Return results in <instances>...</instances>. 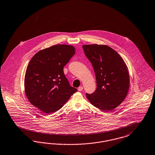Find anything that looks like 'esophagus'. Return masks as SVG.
<instances>
[{
    "instance_id": "1",
    "label": "esophagus",
    "mask_w": 155,
    "mask_h": 155,
    "mask_svg": "<svg viewBox=\"0 0 155 155\" xmlns=\"http://www.w3.org/2000/svg\"><path fill=\"white\" fill-rule=\"evenodd\" d=\"M78 90L79 91H82L83 90V87L81 86V87H79L78 88Z\"/></svg>"
}]
</instances>
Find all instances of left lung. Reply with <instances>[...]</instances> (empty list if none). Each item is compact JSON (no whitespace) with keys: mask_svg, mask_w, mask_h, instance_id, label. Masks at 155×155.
Here are the masks:
<instances>
[{"mask_svg":"<svg viewBox=\"0 0 155 155\" xmlns=\"http://www.w3.org/2000/svg\"><path fill=\"white\" fill-rule=\"evenodd\" d=\"M87 58L96 75L97 88L87 93L90 103L100 110L109 111L120 105L126 98L130 86L129 71L122 58L106 45H83Z\"/></svg>","mask_w":155,"mask_h":155,"instance_id":"8db88e82","label":"left lung"}]
</instances>
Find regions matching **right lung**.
I'll use <instances>...</instances> for the list:
<instances>
[{"instance_id":"obj_1","label":"right lung","mask_w":155,"mask_h":155,"mask_svg":"<svg viewBox=\"0 0 155 155\" xmlns=\"http://www.w3.org/2000/svg\"><path fill=\"white\" fill-rule=\"evenodd\" d=\"M72 45L58 44L32 57L26 70L25 92L31 104L47 114L57 111L77 89L71 87L64 66L75 54Z\"/></svg>"}]
</instances>
